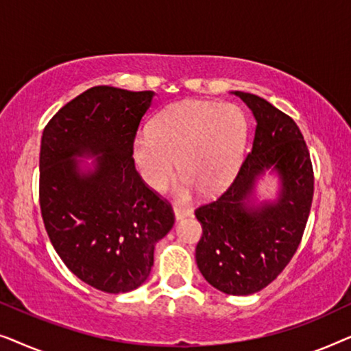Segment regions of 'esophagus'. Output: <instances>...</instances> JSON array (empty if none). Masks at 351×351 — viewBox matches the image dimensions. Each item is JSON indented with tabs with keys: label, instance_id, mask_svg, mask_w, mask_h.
I'll return each instance as SVG.
<instances>
[{
	"label": "esophagus",
	"instance_id": "34e87169",
	"mask_svg": "<svg viewBox=\"0 0 351 351\" xmlns=\"http://www.w3.org/2000/svg\"><path fill=\"white\" fill-rule=\"evenodd\" d=\"M191 210L190 209H184L180 208V206H174V215H176V220L179 222V220H184L186 217H191Z\"/></svg>",
	"mask_w": 351,
	"mask_h": 351
}]
</instances>
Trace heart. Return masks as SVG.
<instances>
[{"label":"heart","mask_w":351,"mask_h":351,"mask_svg":"<svg viewBox=\"0 0 351 351\" xmlns=\"http://www.w3.org/2000/svg\"><path fill=\"white\" fill-rule=\"evenodd\" d=\"M249 124L234 104L184 100L167 105L153 118L148 134L134 142V161L153 190H162L176 174H184L176 196L190 198L223 190L241 165ZM178 162H175V160Z\"/></svg>","instance_id":"1"}]
</instances>
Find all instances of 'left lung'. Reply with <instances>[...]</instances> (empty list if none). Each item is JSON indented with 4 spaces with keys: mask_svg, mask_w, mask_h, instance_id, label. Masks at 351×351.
Returning <instances> with one entry per match:
<instances>
[{
    "mask_svg": "<svg viewBox=\"0 0 351 351\" xmlns=\"http://www.w3.org/2000/svg\"><path fill=\"white\" fill-rule=\"evenodd\" d=\"M232 94L252 112L256 131L228 189L195 210L203 227L196 263L217 291L249 295L270 285L299 247L313 199V169L294 119L258 95ZM265 173L277 179L273 199L258 196Z\"/></svg>",
    "mask_w": 351,
    "mask_h": 351,
    "instance_id": "left-lung-1",
    "label": "left lung"
}]
</instances>
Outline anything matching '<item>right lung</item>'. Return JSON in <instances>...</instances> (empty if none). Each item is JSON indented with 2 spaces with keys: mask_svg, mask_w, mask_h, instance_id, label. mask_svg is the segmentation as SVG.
I'll list each match as a JSON object with an SVG mask.
<instances>
[{
  "mask_svg": "<svg viewBox=\"0 0 351 351\" xmlns=\"http://www.w3.org/2000/svg\"><path fill=\"white\" fill-rule=\"evenodd\" d=\"M153 97V90L95 86L62 107L43 131L46 232L69 270L108 294L147 281L156 243L174 225L171 206L134 166V138Z\"/></svg>",
  "mask_w": 351,
  "mask_h": 351,
  "instance_id": "1",
  "label": "right lung"
}]
</instances>
